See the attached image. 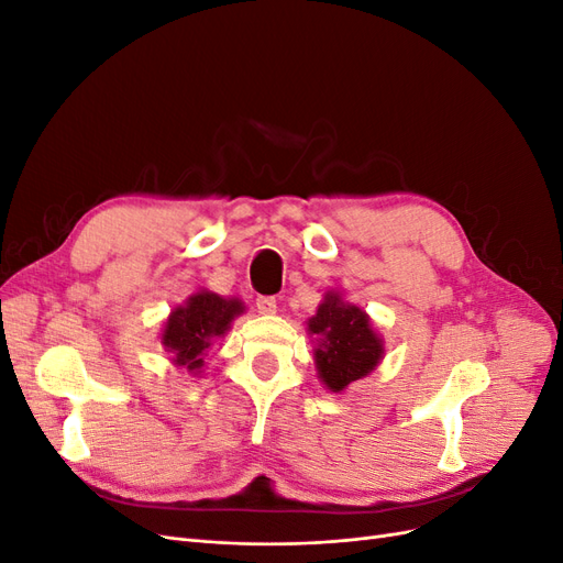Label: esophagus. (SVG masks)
I'll list each match as a JSON object with an SVG mask.
<instances>
[{
    "instance_id": "obj_1",
    "label": "esophagus",
    "mask_w": 563,
    "mask_h": 563,
    "mask_svg": "<svg viewBox=\"0 0 563 563\" xmlns=\"http://www.w3.org/2000/svg\"><path fill=\"white\" fill-rule=\"evenodd\" d=\"M255 308L261 314H275L277 312V298L275 296H258L255 298Z\"/></svg>"
}]
</instances>
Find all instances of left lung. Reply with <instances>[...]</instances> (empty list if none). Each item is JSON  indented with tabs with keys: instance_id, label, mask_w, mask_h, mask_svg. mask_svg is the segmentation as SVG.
<instances>
[{
	"instance_id": "1",
	"label": "left lung",
	"mask_w": 563,
	"mask_h": 563,
	"mask_svg": "<svg viewBox=\"0 0 563 563\" xmlns=\"http://www.w3.org/2000/svg\"><path fill=\"white\" fill-rule=\"evenodd\" d=\"M308 329L321 340L314 350V362L321 383L331 391L368 376L380 362L383 343L373 333L366 312L343 302L335 294H329L319 305Z\"/></svg>"
}]
</instances>
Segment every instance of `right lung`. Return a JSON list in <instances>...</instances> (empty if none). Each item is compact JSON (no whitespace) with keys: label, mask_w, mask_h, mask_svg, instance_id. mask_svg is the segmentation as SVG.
Segmentation results:
<instances>
[{"label":"right lung","mask_w":563,"mask_h":563,"mask_svg":"<svg viewBox=\"0 0 563 563\" xmlns=\"http://www.w3.org/2000/svg\"><path fill=\"white\" fill-rule=\"evenodd\" d=\"M242 310L240 300H225L209 291L195 294L168 317L162 343L168 352H174L178 366L199 371L203 364L201 356L209 350L211 340L223 335L230 329V321Z\"/></svg>","instance_id":"1"}]
</instances>
